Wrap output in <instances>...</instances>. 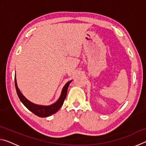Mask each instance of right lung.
Returning a JSON list of instances; mask_svg holds the SVG:
<instances>
[{
    "instance_id": "1",
    "label": "right lung",
    "mask_w": 146,
    "mask_h": 146,
    "mask_svg": "<svg viewBox=\"0 0 146 146\" xmlns=\"http://www.w3.org/2000/svg\"><path fill=\"white\" fill-rule=\"evenodd\" d=\"M71 81L72 80L69 81V82L66 83L65 86H64L62 90V93L60 97H59L58 100L56 101L55 103H54L50 106H40L31 102L30 101H29L27 98L24 97V96L21 93V91H20L19 89L18 88V86H17V84L16 76H15V84L17 93L19 99L21 100L22 103H23V104L30 111H31L32 113H34L35 115H36V116L40 117H49V116L52 115L54 113L58 111L59 109L61 108V106H62L64 102V100H65L66 95H67L69 85H70Z\"/></svg>"
}]
</instances>
